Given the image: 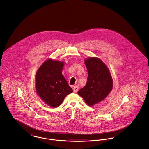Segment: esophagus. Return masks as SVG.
<instances>
[{
    "mask_svg": "<svg viewBox=\"0 0 149 149\" xmlns=\"http://www.w3.org/2000/svg\"><path fill=\"white\" fill-rule=\"evenodd\" d=\"M78 89H79V86H74V87H73V91H74V92L77 93L78 91Z\"/></svg>",
    "mask_w": 149,
    "mask_h": 149,
    "instance_id": "34e87169",
    "label": "esophagus"
}]
</instances>
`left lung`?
I'll return each instance as SVG.
<instances>
[{"label":"left lung","mask_w":149,"mask_h":149,"mask_svg":"<svg viewBox=\"0 0 149 149\" xmlns=\"http://www.w3.org/2000/svg\"><path fill=\"white\" fill-rule=\"evenodd\" d=\"M88 72L87 82L78 94L89 106H93L105 99L113 88V80L110 71L100 59L88 57L85 59Z\"/></svg>","instance_id":"left-lung-1"}]
</instances>
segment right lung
Returning <instances> with one entry per match:
<instances>
[{"label":"right lung","mask_w":149,"mask_h":149,"mask_svg":"<svg viewBox=\"0 0 149 149\" xmlns=\"http://www.w3.org/2000/svg\"><path fill=\"white\" fill-rule=\"evenodd\" d=\"M64 65L63 61L47 59L36 74L37 94L46 104L53 108L61 104L65 97L73 92L62 74Z\"/></svg>","instance_id":"add662e5"}]
</instances>
